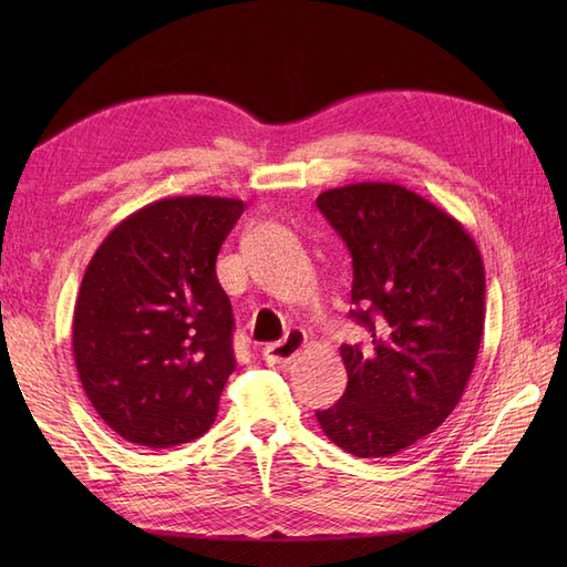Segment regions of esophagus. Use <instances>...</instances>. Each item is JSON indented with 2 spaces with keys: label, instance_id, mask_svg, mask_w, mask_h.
Instances as JSON below:
<instances>
[{
  "label": "esophagus",
  "instance_id": "obj_1",
  "mask_svg": "<svg viewBox=\"0 0 567 567\" xmlns=\"http://www.w3.org/2000/svg\"><path fill=\"white\" fill-rule=\"evenodd\" d=\"M307 342V336L302 329H290L281 342H271V346L262 348V359L267 364H290L296 362V357L302 352Z\"/></svg>",
  "mask_w": 567,
  "mask_h": 567
}]
</instances>
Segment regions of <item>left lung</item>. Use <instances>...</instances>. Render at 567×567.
<instances>
[{"mask_svg":"<svg viewBox=\"0 0 567 567\" xmlns=\"http://www.w3.org/2000/svg\"><path fill=\"white\" fill-rule=\"evenodd\" d=\"M352 255L350 317L364 348L340 346L348 388L317 411L323 435L359 458L398 454L458 404L485 326V267L471 234L400 184L359 182L317 198Z\"/></svg>","mask_w":567,"mask_h":567,"instance_id":"left-lung-1","label":"left lung"}]
</instances>
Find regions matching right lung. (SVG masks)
<instances>
[{
    "instance_id": "right-lung-1",
    "label": "right lung",
    "mask_w": 567,
    "mask_h": 567,
    "mask_svg": "<svg viewBox=\"0 0 567 567\" xmlns=\"http://www.w3.org/2000/svg\"><path fill=\"white\" fill-rule=\"evenodd\" d=\"M244 200L175 196L144 205L84 271L73 357L96 414L120 437L165 450L200 437L236 369L217 252Z\"/></svg>"
}]
</instances>
